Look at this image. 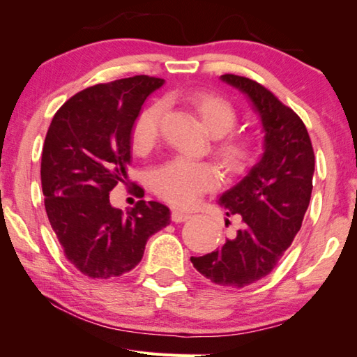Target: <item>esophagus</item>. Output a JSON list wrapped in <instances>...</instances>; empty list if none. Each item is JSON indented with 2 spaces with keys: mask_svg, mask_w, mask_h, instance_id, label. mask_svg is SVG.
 Segmentation results:
<instances>
[{
  "mask_svg": "<svg viewBox=\"0 0 357 357\" xmlns=\"http://www.w3.org/2000/svg\"><path fill=\"white\" fill-rule=\"evenodd\" d=\"M190 217H191L190 213L182 212V210H172V215H171L174 223H183V221L190 220Z\"/></svg>",
  "mask_w": 357,
  "mask_h": 357,
  "instance_id": "34e87169",
  "label": "esophagus"
}]
</instances>
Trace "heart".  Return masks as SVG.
I'll list each match as a JSON object with an SVG mask.
<instances>
[{
  "instance_id": "b5f03b06",
  "label": "heart",
  "mask_w": 357,
  "mask_h": 357,
  "mask_svg": "<svg viewBox=\"0 0 357 357\" xmlns=\"http://www.w3.org/2000/svg\"><path fill=\"white\" fill-rule=\"evenodd\" d=\"M183 101L199 115L208 134L215 136L213 151L226 172L241 174L258 153V140L251 134L232 132L237 110L225 96L215 91H191ZM162 107L151 104L137 115L131 131V145L136 153H147L160 137ZM220 183V172L210 162L175 158L156 167L150 177L151 190L158 197L174 207H192L204 192Z\"/></svg>"
}]
</instances>
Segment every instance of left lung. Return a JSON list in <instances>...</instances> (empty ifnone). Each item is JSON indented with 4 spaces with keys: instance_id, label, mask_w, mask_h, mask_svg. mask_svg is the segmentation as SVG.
<instances>
[{
    "instance_id": "8db88e82",
    "label": "left lung",
    "mask_w": 357,
    "mask_h": 357,
    "mask_svg": "<svg viewBox=\"0 0 357 357\" xmlns=\"http://www.w3.org/2000/svg\"><path fill=\"white\" fill-rule=\"evenodd\" d=\"M221 80L247 95L259 114L264 153L218 199L227 217H242L237 236L191 262L215 284L243 288L268 275L299 232L312 197L314 153L301 116L272 91L241 75Z\"/></svg>"
}]
</instances>
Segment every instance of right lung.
<instances>
[{"label": "right lung", "instance_id": "obj_1", "mask_svg": "<svg viewBox=\"0 0 357 357\" xmlns=\"http://www.w3.org/2000/svg\"><path fill=\"white\" fill-rule=\"evenodd\" d=\"M162 84L134 75L93 85L68 99L47 131L40 161L47 217L68 261L90 278L130 272L149 237L171 221L156 201H139L126 213L109 201L116 185H128L132 125ZM131 191L144 197L136 183Z\"/></svg>", "mask_w": 357, "mask_h": 357}]
</instances>
